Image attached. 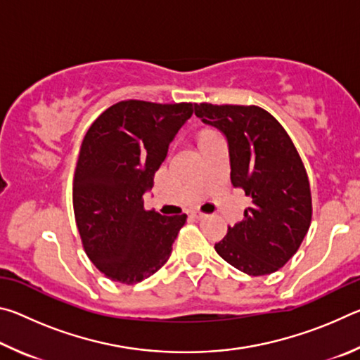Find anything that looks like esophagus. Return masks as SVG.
<instances>
[{
	"mask_svg": "<svg viewBox=\"0 0 360 360\" xmlns=\"http://www.w3.org/2000/svg\"><path fill=\"white\" fill-rule=\"evenodd\" d=\"M192 216H195L197 219H203V217H206L205 212H200V211H193V212H192Z\"/></svg>",
	"mask_w": 360,
	"mask_h": 360,
	"instance_id": "obj_1",
	"label": "esophagus"
}]
</instances>
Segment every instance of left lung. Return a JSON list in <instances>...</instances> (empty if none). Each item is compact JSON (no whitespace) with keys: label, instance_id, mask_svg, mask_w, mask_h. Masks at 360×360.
Here are the masks:
<instances>
[{"label":"left lung","instance_id":"left-lung-1","mask_svg":"<svg viewBox=\"0 0 360 360\" xmlns=\"http://www.w3.org/2000/svg\"><path fill=\"white\" fill-rule=\"evenodd\" d=\"M195 115L229 141L230 179L251 206L229 227L216 252L249 276L275 273L292 259L311 224L307 169L288 131L259 106L195 105Z\"/></svg>","mask_w":360,"mask_h":360}]
</instances>
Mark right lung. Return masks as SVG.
<instances>
[{
  "label": "right lung",
  "instance_id": "1",
  "mask_svg": "<svg viewBox=\"0 0 360 360\" xmlns=\"http://www.w3.org/2000/svg\"><path fill=\"white\" fill-rule=\"evenodd\" d=\"M192 112V103L119 101L85 133L72 206L85 254L112 281L136 284L169 259L187 214L148 211L144 193Z\"/></svg>",
  "mask_w": 360,
  "mask_h": 360
}]
</instances>
